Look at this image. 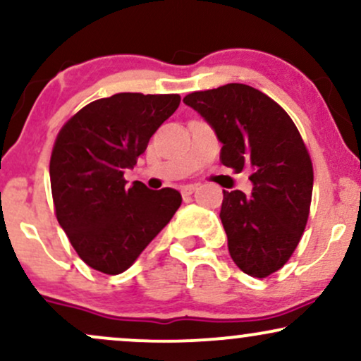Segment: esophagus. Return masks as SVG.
<instances>
[{
	"instance_id": "esophagus-1",
	"label": "esophagus",
	"mask_w": 361,
	"mask_h": 361,
	"mask_svg": "<svg viewBox=\"0 0 361 361\" xmlns=\"http://www.w3.org/2000/svg\"><path fill=\"white\" fill-rule=\"evenodd\" d=\"M197 190V185H185L181 186V195H192Z\"/></svg>"
}]
</instances>
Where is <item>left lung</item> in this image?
<instances>
[{"instance_id":"left-lung-1","label":"left lung","mask_w":361,"mask_h":361,"mask_svg":"<svg viewBox=\"0 0 361 361\" xmlns=\"http://www.w3.org/2000/svg\"><path fill=\"white\" fill-rule=\"evenodd\" d=\"M183 102L214 128L224 166L252 171L250 195L224 190L221 221L234 263L264 279L287 263L307 224L314 173L304 140L287 111L252 86L229 82Z\"/></svg>"}]
</instances>
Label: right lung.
Wrapping results in <instances>:
<instances>
[{"mask_svg": "<svg viewBox=\"0 0 361 361\" xmlns=\"http://www.w3.org/2000/svg\"><path fill=\"white\" fill-rule=\"evenodd\" d=\"M178 105L180 94L117 93L91 102L61 128L49 166L54 207L93 270L118 275L130 268L181 205L176 190L123 180Z\"/></svg>", "mask_w": 361, "mask_h": 361, "instance_id": "right-lung-1", "label": "right lung"}]
</instances>
